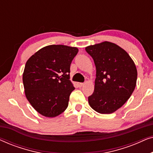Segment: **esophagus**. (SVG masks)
Segmentation results:
<instances>
[{"mask_svg": "<svg viewBox=\"0 0 153 153\" xmlns=\"http://www.w3.org/2000/svg\"><path fill=\"white\" fill-rule=\"evenodd\" d=\"M83 85H84V83H78V85L79 87H82Z\"/></svg>", "mask_w": 153, "mask_h": 153, "instance_id": "1", "label": "esophagus"}]
</instances>
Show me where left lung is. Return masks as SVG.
<instances>
[{
    "label": "left lung",
    "mask_w": 153,
    "mask_h": 153,
    "mask_svg": "<svg viewBox=\"0 0 153 153\" xmlns=\"http://www.w3.org/2000/svg\"><path fill=\"white\" fill-rule=\"evenodd\" d=\"M96 67L95 89L88 97L91 107L100 114H110L120 108L132 94L137 70L127 51L110 42L85 47Z\"/></svg>",
    "instance_id": "left-lung-1"
}]
</instances>
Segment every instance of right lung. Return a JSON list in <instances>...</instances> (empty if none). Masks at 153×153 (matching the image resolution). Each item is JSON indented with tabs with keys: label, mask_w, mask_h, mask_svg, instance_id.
I'll use <instances>...</instances> for the list:
<instances>
[{
	"label": "right lung",
	"mask_w": 153,
	"mask_h": 153,
	"mask_svg": "<svg viewBox=\"0 0 153 153\" xmlns=\"http://www.w3.org/2000/svg\"><path fill=\"white\" fill-rule=\"evenodd\" d=\"M78 51L76 47L49 45L27 60L23 73L25 95L39 114L54 118L68 107L75 89L70 80V65Z\"/></svg>",
	"instance_id": "obj_1"
}]
</instances>
